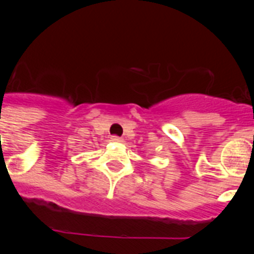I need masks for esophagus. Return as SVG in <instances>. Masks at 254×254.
<instances>
[{"label":"esophagus","instance_id":"esophagus-1","mask_svg":"<svg viewBox=\"0 0 254 254\" xmlns=\"http://www.w3.org/2000/svg\"><path fill=\"white\" fill-rule=\"evenodd\" d=\"M112 141L113 142H122V137H118V136H112Z\"/></svg>","mask_w":254,"mask_h":254}]
</instances>
